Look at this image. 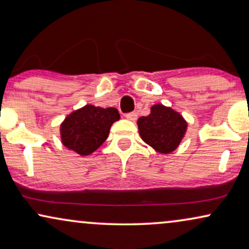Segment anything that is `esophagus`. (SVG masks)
<instances>
[{
  "label": "esophagus",
  "mask_w": 249,
  "mask_h": 249,
  "mask_svg": "<svg viewBox=\"0 0 249 249\" xmlns=\"http://www.w3.org/2000/svg\"><path fill=\"white\" fill-rule=\"evenodd\" d=\"M125 118L130 121H135L137 119V113L136 112H129V113L125 114Z\"/></svg>",
  "instance_id": "34e87169"
}]
</instances>
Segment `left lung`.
Masks as SVG:
<instances>
[{
  "instance_id": "obj_1",
  "label": "left lung",
  "mask_w": 249,
  "mask_h": 249,
  "mask_svg": "<svg viewBox=\"0 0 249 249\" xmlns=\"http://www.w3.org/2000/svg\"><path fill=\"white\" fill-rule=\"evenodd\" d=\"M137 124L142 141L163 154L178 147L187 129L181 115L162 104L152 107L151 113L139 118Z\"/></svg>"
}]
</instances>
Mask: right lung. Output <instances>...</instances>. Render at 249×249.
<instances>
[{
	"label": "right lung",
	"mask_w": 249,
	"mask_h": 249,
	"mask_svg": "<svg viewBox=\"0 0 249 249\" xmlns=\"http://www.w3.org/2000/svg\"><path fill=\"white\" fill-rule=\"evenodd\" d=\"M119 119L115 107L86 105L68 115L61 124L63 145L81 156L89 155L103 144L112 124Z\"/></svg>",
	"instance_id": "obj_1"
}]
</instances>
